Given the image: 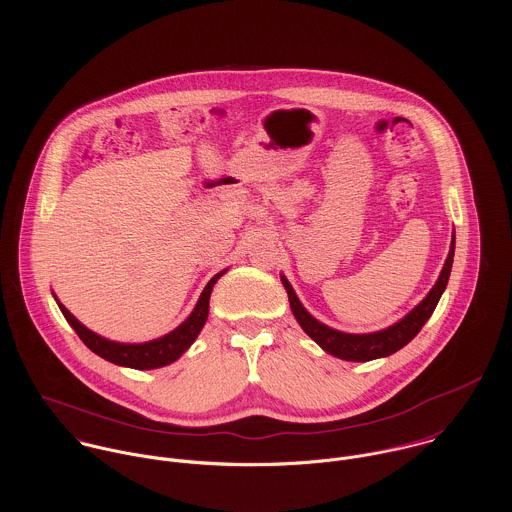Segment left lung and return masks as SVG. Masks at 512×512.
<instances>
[{
    "instance_id": "left-lung-1",
    "label": "left lung",
    "mask_w": 512,
    "mask_h": 512,
    "mask_svg": "<svg viewBox=\"0 0 512 512\" xmlns=\"http://www.w3.org/2000/svg\"><path fill=\"white\" fill-rule=\"evenodd\" d=\"M453 252H455V232H453L449 254L445 258V264L441 268L436 286L404 319H400L398 323H394V325H390L382 331H376V333L353 335V333H343V331H337V329H331V327L323 325L301 305V301L297 299L290 282L284 276H282V284H284L288 297H290L293 317L297 319L301 329L323 351H327L329 355H333L337 359H343V361L366 363V361L388 357V355L400 351L402 347H406L420 333V329L432 317V313L438 305L439 297L447 286V280H449V274H451V264H453Z\"/></svg>"
}]
</instances>
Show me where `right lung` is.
Segmentation results:
<instances>
[{"mask_svg": "<svg viewBox=\"0 0 512 512\" xmlns=\"http://www.w3.org/2000/svg\"><path fill=\"white\" fill-rule=\"evenodd\" d=\"M226 270H222L215 278H211V282L205 286V290L201 293L195 309L191 311V315L171 333L155 339V341H147V343H116V341H108L96 333H92L90 329H86L73 313L59 303L65 319L71 323L76 335L80 337V341L98 357L114 363V365L130 366V368H138V370H149V368H159V366L171 365L173 361H177L191 345L193 341L199 337L201 329L205 327V321L209 317V299L213 286L217 284L220 276Z\"/></svg>", "mask_w": 512, "mask_h": 512, "instance_id": "obj_1", "label": "right lung"}]
</instances>
